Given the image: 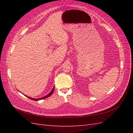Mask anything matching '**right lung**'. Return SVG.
I'll use <instances>...</instances> for the list:
<instances>
[{
  "mask_svg": "<svg viewBox=\"0 0 133 133\" xmlns=\"http://www.w3.org/2000/svg\"><path fill=\"white\" fill-rule=\"evenodd\" d=\"M54 87L53 88V89H52V90H51V92L49 93L48 95H46V96H44V97H40V98H38V99H34V98H32V97H29V96H26V95H25L26 97H27L28 98H29V99H31V100H34V101H38V100H42V99H45V98H47V97H49L50 96H51L52 94H53V91H54Z\"/></svg>",
  "mask_w": 133,
  "mask_h": 133,
  "instance_id": "right-lung-1",
  "label": "right lung"
}]
</instances>
